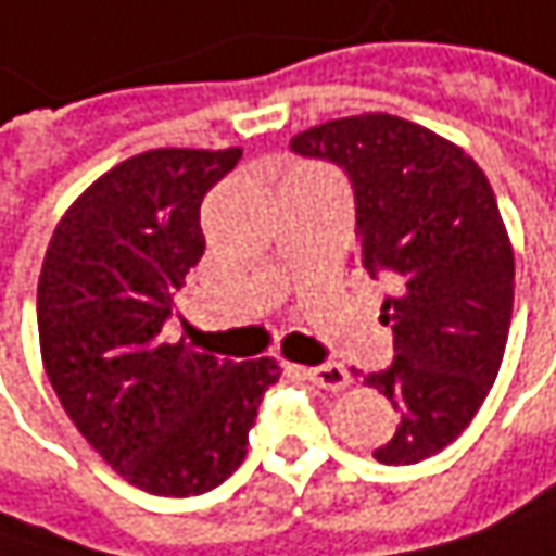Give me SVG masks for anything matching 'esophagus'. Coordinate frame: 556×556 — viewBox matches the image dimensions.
Wrapping results in <instances>:
<instances>
[{"mask_svg":"<svg viewBox=\"0 0 556 556\" xmlns=\"http://www.w3.org/2000/svg\"><path fill=\"white\" fill-rule=\"evenodd\" d=\"M311 383H317V387H324V390H345L349 383H352V377L345 371L343 365H317V368H308L305 371Z\"/></svg>","mask_w":556,"mask_h":556,"instance_id":"obj_1","label":"esophagus"}]
</instances>
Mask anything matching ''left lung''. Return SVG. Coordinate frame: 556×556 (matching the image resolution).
<instances>
[{
	"instance_id": "left-lung-1",
	"label": "left lung",
	"mask_w": 556,
	"mask_h": 556,
	"mask_svg": "<svg viewBox=\"0 0 556 556\" xmlns=\"http://www.w3.org/2000/svg\"><path fill=\"white\" fill-rule=\"evenodd\" d=\"M289 148L352 181L358 261L396 289L380 314L396 358L365 383L400 425L375 459L421 463L469 428L504 362L513 248L491 181L466 150L400 115L333 118Z\"/></svg>"
}]
</instances>
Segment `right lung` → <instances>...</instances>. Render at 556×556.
Segmentation results:
<instances>
[{
	"instance_id": "obj_1",
	"label": "right lung",
	"mask_w": 556,
	"mask_h": 556,
	"mask_svg": "<svg viewBox=\"0 0 556 556\" xmlns=\"http://www.w3.org/2000/svg\"><path fill=\"white\" fill-rule=\"evenodd\" d=\"M239 160V148H163L118 163L59 219L40 270V355L59 403L115 472L160 497L236 472L279 380L274 358L229 362L163 337L204 254L201 201Z\"/></svg>"
}]
</instances>
